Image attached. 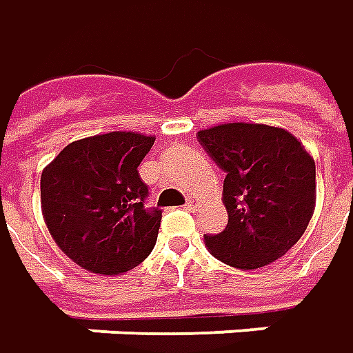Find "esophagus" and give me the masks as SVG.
I'll use <instances>...</instances> for the list:
<instances>
[{
  "instance_id": "1",
  "label": "esophagus",
  "mask_w": 353,
  "mask_h": 353,
  "mask_svg": "<svg viewBox=\"0 0 353 353\" xmlns=\"http://www.w3.org/2000/svg\"><path fill=\"white\" fill-rule=\"evenodd\" d=\"M198 205H200V202H198L196 198H188V200H186V205H184V208H186L188 212H196V210H198Z\"/></svg>"
}]
</instances>
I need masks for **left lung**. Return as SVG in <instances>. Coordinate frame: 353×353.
<instances>
[{
    "instance_id": "8db88e82",
    "label": "left lung",
    "mask_w": 353,
    "mask_h": 353,
    "mask_svg": "<svg viewBox=\"0 0 353 353\" xmlns=\"http://www.w3.org/2000/svg\"><path fill=\"white\" fill-rule=\"evenodd\" d=\"M196 138L225 172L229 221L221 233L204 235L210 252L241 270L283 256L313 217V157L290 132L266 124H219Z\"/></svg>"
}]
</instances>
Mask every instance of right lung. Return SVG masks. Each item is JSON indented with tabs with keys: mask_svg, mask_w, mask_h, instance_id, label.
Masks as SVG:
<instances>
[{
	"mask_svg": "<svg viewBox=\"0 0 353 353\" xmlns=\"http://www.w3.org/2000/svg\"><path fill=\"white\" fill-rule=\"evenodd\" d=\"M155 138L108 132L73 141L42 171L40 200L63 254L93 274L116 276L151 254L161 210L148 208L138 167Z\"/></svg>",
	"mask_w": 353,
	"mask_h": 353,
	"instance_id": "1",
	"label": "right lung"
}]
</instances>
